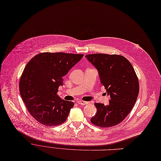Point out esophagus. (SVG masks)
Wrapping results in <instances>:
<instances>
[{
  "mask_svg": "<svg viewBox=\"0 0 161 161\" xmlns=\"http://www.w3.org/2000/svg\"><path fill=\"white\" fill-rule=\"evenodd\" d=\"M77 103L80 104V105H87L88 104V102H86V101H83V100H78Z\"/></svg>",
  "mask_w": 161,
  "mask_h": 161,
  "instance_id": "34e87169",
  "label": "esophagus"
}]
</instances>
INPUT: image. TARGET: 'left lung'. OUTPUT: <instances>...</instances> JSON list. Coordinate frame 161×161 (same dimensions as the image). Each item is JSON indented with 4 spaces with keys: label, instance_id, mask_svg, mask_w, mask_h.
<instances>
[{
    "label": "left lung",
    "instance_id": "left-lung-1",
    "mask_svg": "<svg viewBox=\"0 0 161 161\" xmlns=\"http://www.w3.org/2000/svg\"><path fill=\"white\" fill-rule=\"evenodd\" d=\"M86 57L98 70L100 82L110 96L108 105L95 104L97 112L91 122L102 128L119 124L132 110L139 93L138 78L132 65L116 54L94 53Z\"/></svg>",
    "mask_w": 161,
    "mask_h": 161
}]
</instances>
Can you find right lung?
<instances>
[{
    "label": "right lung",
    "mask_w": 161,
    "mask_h": 161,
    "mask_svg": "<svg viewBox=\"0 0 161 161\" xmlns=\"http://www.w3.org/2000/svg\"><path fill=\"white\" fill-rule=\"evenodd\" d=\"M83 54L63 52L40 53L25 66L19 81V91L30 114L40 123L58 126L66 120L72 101L57 95L63 76L79 62Z\"/></svg>",
    "instance_id": "1"
}]
</instances>
